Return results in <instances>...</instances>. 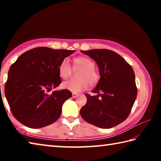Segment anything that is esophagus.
<instances>
[{
    "label": "esophagus",
    "instance_id": "esophagus-1",
    "mask_svg": "<svg viewBox=\"0 0 161 161\" xmlns=\"http://www.w3.org/2000/svg\"><path fill=\"white\" fill-rule=\"evenodd\" d=\"M78 96V94L77 93H72V97L73 98H75Z\"/></svg>",
    "mask_w": 161,
    "mask_h": 161
}]
</instances>
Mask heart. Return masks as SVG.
<instances>
[{
  "label": "heart",
  "mask_w": 161,
  "mask_h": 161,
  "mask_svg": "<svg viewBox=\"0 0 161 161\" xmlns=\"http://www.w3.org/2000/svg\"><path fill=\"white\" fill-rule=\"evenodd\" d=\"M75 67L81 69L78 75V80H69L63 83L64 89L72 92H80L86 90L90 85H95L99 80V75L95 70V64L91 59L86 57H80L75 59ZM59 73L63 79L69 78L72 75V66L69 59H62L59 66Z\"/></svg>",
  "instance_id": "1"
}]
</instances>
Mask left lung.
<instances>
[{"instance_id":"8db88e82","label":"left lung","mask_w":161,"mask_h":161,"mask_svg":"<svg viewBox=\"0 0 161 161\" xmlns=\"http://www.w3.org/2000/svg\"><path fill=\"white\" fill-rule=\"evenodd\" d=\"M81 52L94 59L101 77L92 91L97 96L85 94L87 101L81 108V116L85 121L102 129L116 126L127 119L137 97L133 68L112 50Z\"/></svg>"}]
</instances>
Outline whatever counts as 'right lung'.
Wrapping results in <instances>:
<instances>
[{
  "label": "right lung",
  "instance_id": "add662e5",
  "mask_svg": "<svg viewBox=\"0 0 161 161\" xmlns=\"http://www.w3.org/2000/svg\"><path fill=\"white\" fill-rule=\"evenodd\" d=\"M75 50L40 47L25 52L10 66L5 94L13 116L32 129L54 123L61 115L62 107L72 92L51 89L61 84L59 66Z\"/></svg>",
  "mask_w": 161,
  "mask_h": 161
}]
</instances>
